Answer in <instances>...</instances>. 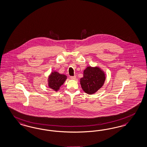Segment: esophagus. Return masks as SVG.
<instances>
[{
  "instance_id": "1",
  "label": "esophagus",
  "mask_w": 147,
  "mask_h": 147,
  "mask_svg": "<svg viewBox=\"0 0 147 147\" xmlns=\"http://www.w3.org/2000/svg\"><path fill=\"white\" fill-rule=\"evenodd\" d=\"M70 78L71 80H76V76H71Z\"/></svg>"
}]
</instances>
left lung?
Wrapping results in <instances>:
<instances>
[{
  "instance_id": "1",
  "label": "left lung",
  "mask_w": 147,
  "mask_h": 147,
  "mask_svg": "<svg viewBox=\"0 0 147 147\" xmlns=\"http://www.w3.org/2000/svg\"><path fill=\"white\" fill-rule=\"evenodd\" d=\"M105 79V74L100 68L88 66L84 71V76L80 79V84L84 91L92 94L103 86Z\"/></svg>"
}]
</instances>
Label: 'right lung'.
Instances as JSON below:
<instances>
[{
	"label": "right lung",
	"instance_id": "obj_1",
	"mask_svg": "<svg viewBox=\"0 0 147 147\" xmlns=\"http://www.w3.org/2000/svg\"><path fill=\"white\" fill-rule=\"evenodd\" d=\"M66 79L67 76L65 74H60L56 71H53L48 77V86L55 91H57Z\"/></svg>",
	"mask_w": 147,
	"mask_h": 147
}]
</instances>
